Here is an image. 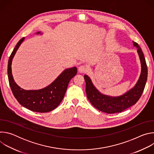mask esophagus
<instances>
[{
  "label": "esophagus",
  "mask_w": 154,
  "mask_h": 154,
  "mask_svg": "<svg viewBox=\"0 0 154 154\" xmlns=\"http://www.w3.org/2000/svg\"><path fill=\"white\" fill-rule=\"evenodd\" d=\"M78 71L81 73H84L87 71V68L83 65H81L78 68Z\"/></svg>",
  "instance_id": "esophagus-1"
}]
</instances>
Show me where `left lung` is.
I'll list each match as a JSON object with an SVG mask.
<instances>
[{"instance_id":"1","label":"left lung","mask_w":154,"mask_h":154,"mask_svg":"<svg viewBox=\"0 0 154 154\" xmlns=\"http://www.w3.org/2000/svg\"><path fill=\"white\" fill-rule=\"evenodd\" d=\"M133 45L137 49L141 71L135 85L124 94L118 96L103 94L95 87L88 75H84L87 97L96 108L102 112L108 114L121 112L135 105L143 94L147 78V67L141 48L135 42H133Z\"/></svg>"}]
</instances>
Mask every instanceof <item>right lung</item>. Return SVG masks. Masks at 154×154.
I'll return each mask as SVG.
<instances>
[{
    "label": "right lung",
    "mask_w": 154,
    "mask_h": 154,
    "mask_svg": "<svg viewBox=\"0 0 154 154\" xmlns=\"http://www.w3.org/2000/svg\"><path fill=\"white\" fill-rule=\"evenodd\" d=\"M36 34L42 35L41 32ZM25 38L20 39L12 52L8 63V77L12 93L18 102L31 111L46 113L56 108L63 99L70 80L76 75L77 69L72 67L64 69L50 85L44 88L26 90L19 86L12 75L11 64L17 49Z\"/></svg>",
    "instance_id": "1"
}]
</instances>
